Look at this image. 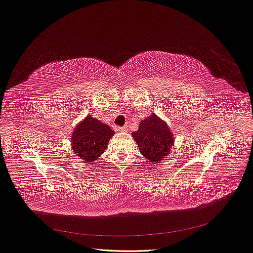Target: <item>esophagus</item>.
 I'll use <instances>...</instances> for the list:
<instances>
[{
  "mask_svg": "<svg viewBox=\"0 0 253 253\" xmlns=\"http://www.w3.org/2000/svg\"><path fill=\"white\" fill-rule=\"evenodd\" d=\"M119 131H122V132L128 131V126H123V127H119Z\"/></svg>",
  "mask_w": 253,
  "mask_h": 253,
  "instance_id": "obj_1",
  "label": "esophagus"
}]
</instances>
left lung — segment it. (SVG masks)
Masks as SVG:
<instances>
[{
	"mask_svg": "<svg viewBox=\"0 0 253 253\" xmlns=\"http://www.w3.org/2000/svg\"><path fill=\"white\" fill-rule=\"evenodd\" d=\"M141 155L153 164L162 161L173 148V134L166 122L152 114L140 122L138 130L132 133Z\"/></svg>",
	"mask_w": 253,
	"mask_h": 253,
	"instance_id": "1",
	"label": "left lung"
}]
</instances>
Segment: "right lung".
<instances>
[{"label": "right lung", "instance_id": "add662e5", "mask_svg": "<svg viewBox=\"0 0 253 253\" xmlns=\"http://www.w3.org/2000/svg\"><path fill=\"white\" fill-rule=\"evenodd\" d=\"M115 131L99 120L87 116L72 133V147L83 162L91 163L104 153Z\"/></svg>", "mask_w": 253, "mask_h": 253}]
</instances>
